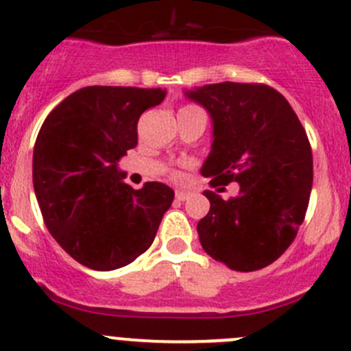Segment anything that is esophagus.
Listing matches in <instances>:
<instances>
[{"instance_id": "esophagus-1", "label": "esophagus", "mask_w": 351, "mask_h": 351, "mask_svg": "<svg viewBox=\"0 0 351 351\" xmlns=\"http://www.w3.org/2000/svg\"><path fill=\"white\" fill-rule=\"evenodd\" d=\"M189 197H190V192H185V190H178V192H176V200L180 202L186 200Z\"/></svg>"}]
</instances>
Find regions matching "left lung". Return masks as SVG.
I'll return each instance as SVG.
<instances>
[{
	"mask_svg": "<svg viewBox=\"0 0 351 351\" xmlns=\"http://www.w3.org/2000/svg\"><path fill=\"white\" fill-rule=\"evenodd\" d=\"M212 119V149L200 173L212 186L238 182L197 226L205 253L236 271L268 267L292 244L313 189V151L295 112L267 84L215 83L185 91Z\"/></svg>",
	"mask_w": 351,
	"mask_h": 351,
	"instance_id": "8db88e82",
	"label": "left lung"
}]
</instances>
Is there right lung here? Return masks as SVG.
<instances>
[{
  "label": "right lung",
  "instance_id": "1",
  "mask_svg": "<svg viewBox=\"0 0 351 351\" xmlns=\"http://www.w3.org/2000/svg\"><path fill=\"white\" fill-rule=\"evenodd\" d=\"M161 88L86 86L44 120L34 147V190L52 238L77 263L110 271L132 263L154 241L175 192L123 182L120 158L137 146L144 110Z\"/></svg>",
  "mask_w": 351,
  "mask_h": 351
}]
</instances>
